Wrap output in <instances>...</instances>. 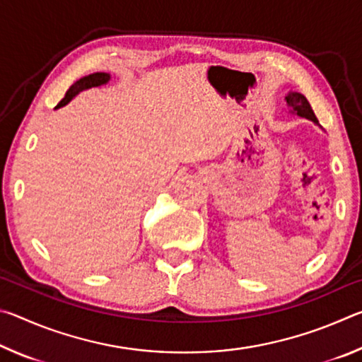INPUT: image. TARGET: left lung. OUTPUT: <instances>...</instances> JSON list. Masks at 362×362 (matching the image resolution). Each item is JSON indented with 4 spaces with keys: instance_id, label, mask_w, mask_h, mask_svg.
Returning a JSON list of instances; mask_svg holds the SVG:
<instances>
[{
    "instance_id": "obj_1",
    "label": "left lung",
    "mask_w": 362,
    "mask_h": 362,
    "mask_svg": "<svg viewBox=\"0 0 362 362\" xmlns=\"http://www.w3.org/2000/svg\"><path fill=\"white\" fill-rule=\"evenodd\" d=\"M286 102H287V108H289V113L297 115L300 118H305L308 121H313L315 124H320L316 115L313 113V110H311L310 102L306 100V97L303 94L291 90V93L286 95Z\"/></svg>"
}]
</instances>
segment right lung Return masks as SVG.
I'll return each mask as SVG.
<instances>
[{
    "label": "right lung",
    "instance_id": "obj_1",
    "mask_svg": "<svg viewBox=\"0 0 362 362\" xmlns=\"http://www.w3.org/2000/svg\"><path fill=\"white\" fill-rule=\"evenodd\" d=\"M110 79H112V75L110 73H103V71H97V73H90V75L88 76H83L79 78L76 83H73L70 86V89L66 90V94L62 100L59 102V105L56 107L60 108V107H65L66 103H69L70 100L75 99V97L83 93V90H88L90 88H99V86H103V84H108Z\"/></svg>",
    "mask_w": 362,
    "mask_h": 362
}]
</instances>
